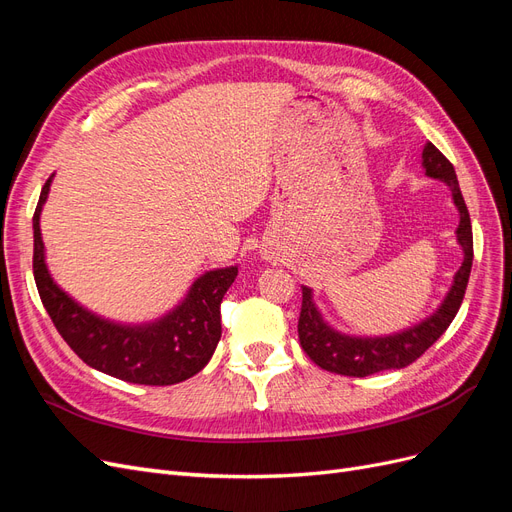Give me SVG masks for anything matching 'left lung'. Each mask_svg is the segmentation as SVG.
<instances>
[{
    "mask_svg": "<svg viewBox=\"0 0 512 512\" xmlns=\"http://www.w3.org/2000/svg\"><path fill=\"white\" fill-rule=\"evenodd\" d=\"M423 168L425 175L444 181L453 192V200L459 209V228L457 241L463 247V262L455 273V280L440 309L433 316L425 318L414 327L393 333L386 337H350L337 333L327 322L322 320L320 312L312 301V290L303 286V303L299 314V342L305 354L318 367L331 371V374L365 378L369 374H378L384 369H401L414 363L418 356L425 354L433 342L448 329V324L457 316L463 294H466L472 258H474V241H472V222L466 207V200L461 196L459 181L453 164L444 158V153L427 143L423 149Z\"/></svg>",
    "mask_w": 512,
    "mask_h": 512,
    "instance_id": "left-lung-1",
    "label": "left lung"
}]
</instances>
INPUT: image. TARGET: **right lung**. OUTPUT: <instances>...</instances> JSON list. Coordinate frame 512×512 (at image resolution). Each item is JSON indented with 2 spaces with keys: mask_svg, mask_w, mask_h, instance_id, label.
<instances>
[{
  "mask_svg": "<svg viewBox=\"0 0 512 512\" xmlns=\"http://www.w3.org/2000/svg\"><path fill=\"white\" fill-rule=\"evenodd\" d=\"M53 175L46 179L34 213V280L40 299L64 342L79 359L119 380L168 386L203 369L222 337L220 303L235 282L237 267L207 271L192 284L188 297L158 322L123 327L87 312L61 290L44 262L40 211Z\"/></svg>",
  "mask_w": 512,
  "mask_h": 512,
  "instance_id": "1",
  "label": "right lung"
}]
</instances>
